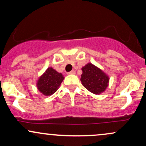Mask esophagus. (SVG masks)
Listing matches in <instances>:
<instances>
[{"label": "esophagus", "instance_id": "esophagus-1", "mask_svg": "<svg viewBox=\"0 0 146 146\" xmlns=\"http://www.w3.org/2000/svg\"><path fill=\"white\" fill-rule=\"evenodd\" d=\"M68 75H71V74H75V71H71L68 73Z\"/></svg>", "mask_w": 146, "mask_h": 146}]
</instances>
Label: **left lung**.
Here are the masks:
<instances>
[{"instance_id":"1","label":"left lung","mask_w":146,"mask_h":146,"mask_svg":"<svg viewBox=\"0 0 146 146\" xmlns=\"http://www.w3.org/2000/svg\"><path fill=\"white\" fill-rule=\"evenodd\" d=\"M82 84L93 94L100 95L104 92L109 84V77L106 73L91 63H88L82 68Z\"/></svg>"}]
</instances>
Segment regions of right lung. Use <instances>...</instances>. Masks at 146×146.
I'll use <instances>...</instances> for the list:
<instances>
[{
    "instance_id": "right-lung-1",
    "label": "right lung",
    "mask_w": 146,
    "mask_h": 146,
    "mask_svg": "<svg viewBox=\"0 0 146 146\" xmlns=\"http://www.w3.org/2000/svg\"><path fill=\"white\" fill-rule=\"evenodd\" d=\"M63 75L52 67H48L38 79L36 86L45 96H50L57 91L64 80Z\"/></svg>"
}]
</instances>
